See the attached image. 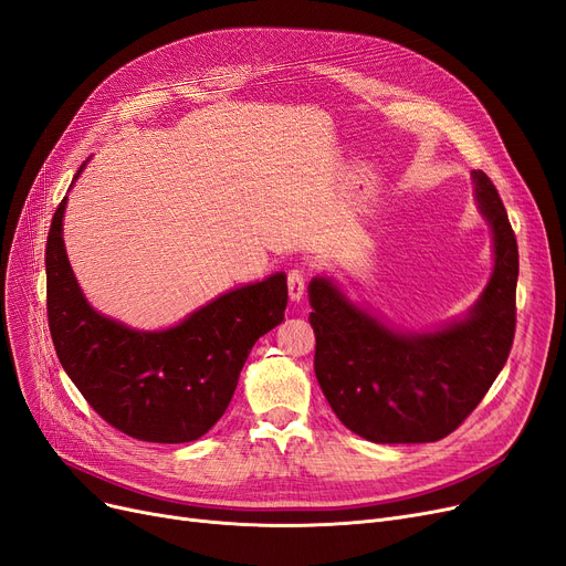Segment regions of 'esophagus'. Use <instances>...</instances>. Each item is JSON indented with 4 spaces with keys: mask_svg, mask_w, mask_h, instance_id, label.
<instances>
[{
    "mask_svg": "<svg viewBox=\"0 0 566 566\" xmlns=\"http://www.w3.org/2000/svg\"><path fill=\"white\" fill-rule=\"evenodd\" d=\"M289 284V296L291 301H301L305 296V270L303 268H293L286 275Z\"/></svg>",
    "mask_w": 566,
    "mask_h": 566,
    "instance_id": "34e87169",
    "label": "esophagus"
}]
</instances>
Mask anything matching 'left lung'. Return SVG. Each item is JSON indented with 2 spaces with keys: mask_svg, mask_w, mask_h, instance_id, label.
Here are the masks:
<instances>
[{
  "mask_svg": "<svg viewBox=\"0 0 566 566\" xmlns=\"http://www.w3.org/2000/svg\"><path fill=\"white\" fill-rule=\"evenodd\" d=\"M493 227L495 270L464 322L437 333H396L354 307L324 277L310 282L314 373L337 419L377 444H423L451 434L483 400L515 335L518 242L500 193L474 170Z\"/></svg>",
  "mask_w": 566,
  "mask_h": 566,
  "instance_id": "1",
  "label": "left lung"
}]
</instances>
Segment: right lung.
<instances>
[{
  "instance_id": "add662e5",
  "label": "right lung",
  "mask_w": 566,
  "mask_h": 566,
  "mask_svg": "<svg viewBox=\"0 0 566 566\" xmlns=\"http://www.w3.org/2000/svg\"><path fill=\"white\" fill-rule=\"evenodd\" d=\"M64 206L66 196L45 242V307L69 379L108 426L134 439L203 437L227 411L254 342L284 322L286 277L224 293L170 331L138 333L83 298L64 252Z\"/></svg>"
}]
</instances>
